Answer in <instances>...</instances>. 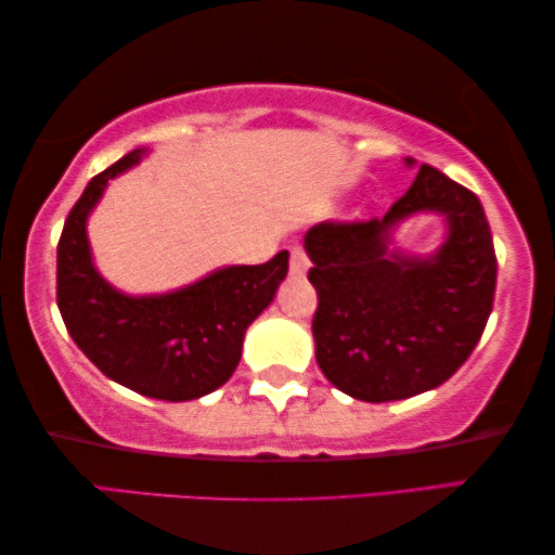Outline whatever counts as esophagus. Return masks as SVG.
Here are the masks:
<instances>
[{"instance_id": "esophagus-1", "label": "esophagus", "mask_w": 555, "mask_h": 555, "mask_svg": "<svg viewBox=\"0 0 555 555\" xmlns=\"http://www.w3.org/2000/svg\"><path fill=\"white\" fill-rule=\"evenodd\" d=\"M307 268H310V260H307V255L302 248H293L289 250V275L295 278H302Z\"/></svg>"}]
</instances>
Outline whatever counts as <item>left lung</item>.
I'll list each match as a JSON object with an SVG mask.
<instances>
[{"label": "left lung", "instance_id": "1", "mask_svg": "<svg viewBox=\"0 0 555 555\" xmlns=\"http://www.w3.org/2000/svg\"><path fill=\"white\" fill-rule=\"evenodd\" d=\"M416 168L414 158H404ZM416 215H439L431 254L396 245ZM318 289L314 357L325 377L362 402H395L444 385L479 345L496 289V253L481 201L422 164L385 218L320 223L305 233Z\"/></svg>", "mask_w": 555, "mask_h": 555}]
</instances>
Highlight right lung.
<instances>
[{"label":"right lung","mask_w":555,"mask_h":555,"mask_svg":"<svg viewBox=\"0 0 555 555\" xmlns=\"http://www.w3.org/2000/svg\"><path fill=\"white\" fill-rule=\"evenodd\" d=\"M135 149L93 176L66 218L56 248V302L76 347L118 385L164 402H189L223 387L245 332L275 300L289 253L262 266H223L191 285L129 295L101 275L87 223L108 181L139 166Z\"/></svg>","instance_id":"obj_1"}]
</instances>
